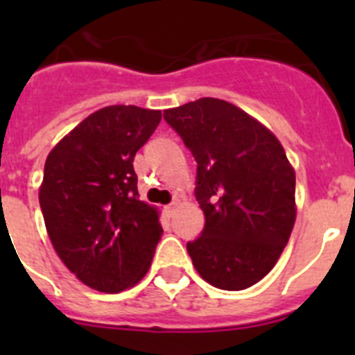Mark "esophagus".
Wrapping results in <instances>:
<instances>
[{
	"label": "esophagus",
	"instance_id": "1",
	"mask_svg": "<svg viewBox=\"0 0 355 355\" xmlns=\"http://www.w3.org/2000/svg\"><path fill=\"white\" fill-rule=\"evenodd\" d=\"M175 205H178V202H172V205H168L167 208H165V211H167V215H168V216L174 215V211H175Z\"/></svg>",
	"mask_w": 355,
	"mask_h": 355
}]
</instances>
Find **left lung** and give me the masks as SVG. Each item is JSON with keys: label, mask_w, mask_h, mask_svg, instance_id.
<instances>
[{"label": "left lung", "mask_w": 355, "mask_h": 355, "mask_svg": "<svg viewBox=\"0 0 355 355\" xmlns=\"http://www.w3.org/2000/svg\"><path fill=\"white\" fill-rule=\"evenodd\" d=\"M163 117L197 162L206 224L187 245L196 270L220 290L250 288L275 266L297 216L295 171L283 146L224 99L200 97Z\"/></svg>", "instance_id": "8db88e82"}]
</instances>
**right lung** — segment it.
Returning a JSON list of instances; mask_svg holds the SVG:
<instances>
[{
    "instance_id": "1",
    "label": "right lung",
    "mask_w": 355,
    "mask_h": 355,
    "mask_svg": "<svg viewBox=\"0 0 355 355\" xmlns=\"http://www.w3.org/2000/svg\"><path fill=\"white\" fill-rule=\"evenodd\" d=\"M159 110H97L51 149L39 188L58 258L89 288L119 293L142 281L162 238L159 211L139 200L133 159Z\"/></svg>"
}]
</instances>
